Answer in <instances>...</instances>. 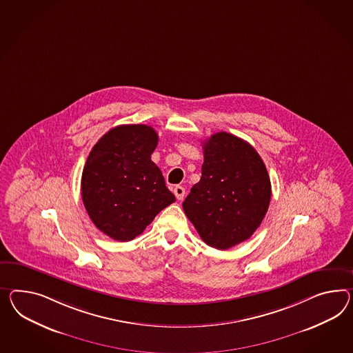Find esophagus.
I'll list each match as a JSON object with an SVG mask.
<instances>
[{
	"mask_svg": "<svg viewBox=\"0 0 353 353\" xmlns=\"http://www.w3.org/2000/svg\"><path fill=\"white\" fill-rule=\"evenodd\" d=\"M174 194H175V197H176V199H184V194H185V190L181 187V185H176L175 188H174Z\"/></svg>",
	"mask_w": 353,
	"mask_h": 353,
	"instance_id": "esophagus-1",
	"label": "esophagus"
}]
</instances>
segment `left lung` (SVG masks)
Here are the masks:
<instances>
[{"mask_svg":"<svg viewBox=\"0 0 353 353\" xmlns=\"http://www.w3.org/2000/svg\"><path fill=\"white\" fill-rule=\"evenodd\" d=\"M272 184L260 154L242 138L220 132L203 143L202 176L183 210L205 243L228 250L260 226Z\"/></svg>","mask_w":353,"mask_h":353,"instance_id":"left-lung-1","label":"left lung"}]
</instances>
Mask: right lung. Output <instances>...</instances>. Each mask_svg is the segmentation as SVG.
Returning a JSON list of instances; mask_svg holds the SVG:
<instances>
[{
    "label": "right lung",
    "instance_id": "add662e5",
    "mask_svg": "<svg viewBox=\"0 0 353 353\" xmlns=\"http://www.w3.org/2000/svg\"><path fill=\"white\" fill-rule=\"evenodd\" d=\"M159 142L152 127L112 128L92 148L81 174V199L93 224L119 242L142 234L175 196L151 160Z\"/></svg>",
    "mask_w": 353,
    "mask_h": 353
}]
</instances>
